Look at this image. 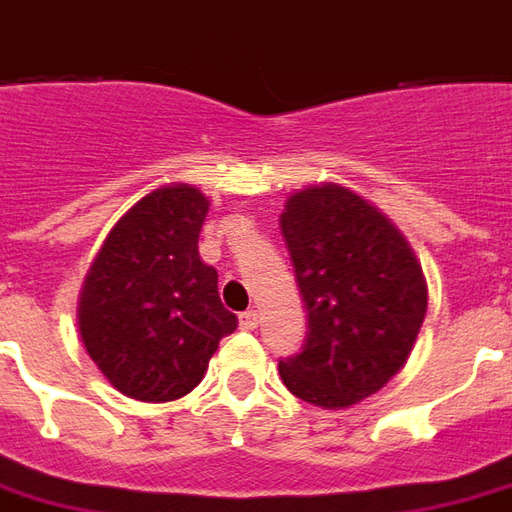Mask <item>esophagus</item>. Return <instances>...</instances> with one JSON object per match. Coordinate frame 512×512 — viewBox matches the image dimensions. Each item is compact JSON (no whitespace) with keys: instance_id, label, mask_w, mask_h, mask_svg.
I'll return each instance as SVG.
<instances>
[{"instance_id":"1","label":"esophagus","mask_w":512,"mask_h":512,"mask_svg":"<svg viewBox=\"0 0 512 512\" xmlns=\"http://www.w3.org/2000/svg\"><path fill=\"white\" fill-rule=\"evenodd\" d=\"M241 330H257L255 310H246V313H241Z\"/></svg>"}]
</instances>
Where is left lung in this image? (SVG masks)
Here are the masks:
<instances>
[{
    "label": "left lung",
    "instance_id": "obj_1",
    "mask_svg": "<svg viewBox=\"0 0 512 512\" xmlns=\"http://www.w3.org/2000/svg\"><path fill=\"white\" fill-rule=\"evenodd\" d=\"M307 335L280 360L285 388L310 405L349 407L405 366L427 313V285L402 232L366 199L313 185L280 216Z\"/></svg>",
    "mask_w": 512,
    "mask_h": 512
}]
</instances>
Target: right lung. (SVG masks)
Returning a JSON list of instances; mask_svg holds the SVG:
<instances>
[{"label": "right lung", "instance_id": "1", "mask_svg": "<svg viewBox=\"0 0 512 512\" xmlns=\"http://www.w3.org/2000/svg\"><path fill=\"white\" fill-rule=\"evenodd\" d=\"M207 199L191 185L144 196L110 230L80 296V335L99 371L141 402H171L202 382L238 327L219 274L199 257Z\"/></svg>", "mask_w": 512, "mask_h": 512}]
</instances>
